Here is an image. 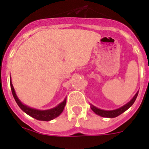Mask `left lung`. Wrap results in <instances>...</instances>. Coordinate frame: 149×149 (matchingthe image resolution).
Instances as JSON below:
<instances>
[{
	"label": "left lung",
	"mask_w": 149,
	"mask_h": 149,
	"mask_svg": "<svg viewBox=\"0 0 149 149\" xmlns=\"http://www.w3.org/2000/svg\"><path fill=\"white\" fill-rule=\"evenodd\" d=\"M138 94H139V91L137 92L136 94L134 96V97L132 98L128 103L125 104L124 106H122L121 107H120V108L115 109V110H113V111H105V110H101V109L96 107L95 106H93L92 104H91V108L96 114H97V115L99 116H101V117H104V118H116V117H118V116H119L122 113H124L125 111H127L130 107H132V105H133V104H134V101H135V100H136L137 97H138Z\"/></svg>",
	"instance_id": "obj_1"
}]
</instances>
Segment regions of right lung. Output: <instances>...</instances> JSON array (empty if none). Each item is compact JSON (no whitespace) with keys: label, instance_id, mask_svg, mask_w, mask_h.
<instances>
[{"label":"right lung","instance_id":"1","mask_svg":"<svg viewBox=\"0 0 149 149\" xmlns=\"http://www.w3.org/2000/svg\"><path fill=\"white\" fill-rule=\"evenodd\" d=\"M10 84L13 97L15 98V101L17 104L18 107L22 109V111H24V113H26L27 114H29V116H31L32 118H36L37 120H45V121L51 120L60 115L61 113L64 110V107H65V104H66V98H65V100L62 103L58 104V106H56V107H53V108L52 109H49V110L40 111V110H37V109L31 108L30 107L22 104V102L20 101V100L18 99V97L16 95V93H15V89H14V86H13L12 83H11V79L10 80Z\"/></svg>","mask_w":149,"mask_h":149}]
</instances>
